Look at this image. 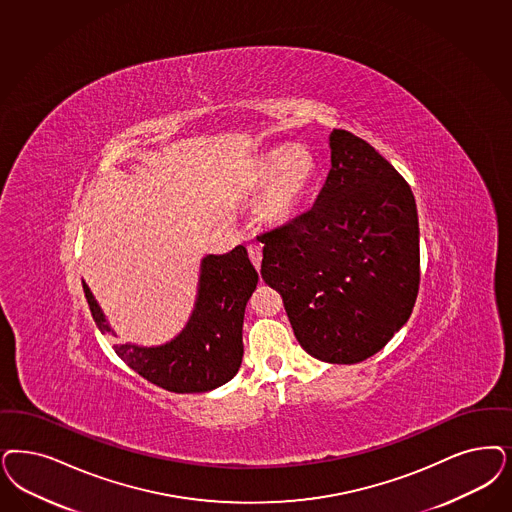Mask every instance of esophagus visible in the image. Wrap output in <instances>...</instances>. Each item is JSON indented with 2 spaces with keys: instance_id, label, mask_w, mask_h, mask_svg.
Returning <instances> with one entry per match:
<instances>
[{
  "instance_id": "34e87169",
  "label": "esophagus",
  "mask_w": 512,
  "mask_h": 512,
  "mask_svg": "<svg viewBox=\"0 0 512 512\" xmlns=\"http://www.w3.org/2000/svg\"><path fill=\"white\" fill-rule=\"evenodd\" d=\"M247 253H249V259H251V263L253 266L259 270L261 268V261H263V251H261V246H247Z\"/></svg>"
}]
</instances>
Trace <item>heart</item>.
Listing matches in <instances>:
<instances>
[{"label":"heart","instance_id":"heart-1","mask_svg":"<svg viewBox=\"0 0 512 512\" xmlns=\"http://www.w3.org/2000/svg\"><path fill=\"white\" fill-rule=\"evenodd\" d=\"M246 185L253 191L266 187L261 212L270 223H293L308 212L316 200L318 160L302 147H276L255 162Z\"/></svg>","mask_w":512,"mask_h":512}]
</instances>
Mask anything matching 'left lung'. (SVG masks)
<instances>
[{"instance_id":"1","label":"left lung","mask_w":512,"mask_h":512,"mask_svg":"<svg viewBox=\"0 0 512 512\" xmlns=\"http://www.w3.org/2000/svg\"><path fill=\"white\" fill-rule=\"evenodd\" d=\"M331 170L312 210L259 236L261 276L280 291L300 346L325 363L380 352L420 287V227L410 185L371 143L335 128Z\"/></svg>"}]
</instances>
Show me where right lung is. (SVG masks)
Returning <instances> with one entry per match:
<instances>
[{
  "instance_id": "obj_1",
  "label": "right lung",
  "mask_w": 512,
  "mask_h": 512,
  "mask_svg": "<svg viewBox=\"0 0 512 512\" xmlns=\"http://www.w3.org/2000/svg\"><path fill=\"white\" fill-rule=\"evenodd\" d=\"M259 274L249 263L246 247L225 255H208L200 265L193 316L179 335L153 348L119 344L115 353L147 382L174 393H204L227 384L238 372L244 355L242 325ZM90 314L102 333L115 331L89 285L83 283Z\"/></svg>"
}]
</instances>
